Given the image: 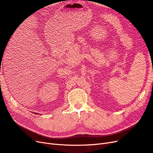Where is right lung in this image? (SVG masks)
I'll use <instances>...</instances> for the list:
<instances>
[{"mask_svg": "<svg viewBox=\"0 0 153 153\" xmlns=\"http://www.w3.org/2000/svg\"><path fill=\"white\" fill-rule=\"evenodd\" d=\"M35 114H36V113H35Z\"/></svg>", "mask_w": 153, "mask_h": 153, "instance_id": "obj_1", "label": "right lung"}]
</instances>
